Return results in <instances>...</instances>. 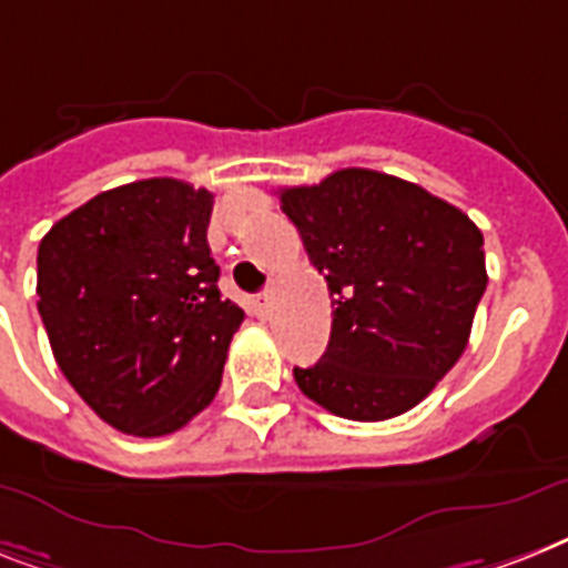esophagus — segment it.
<instances>
[{"mask_svg": "<svg viewBox=\"0 0 568 568\" xmlns=\"http://www.w3.org/2000/svg\"><path fill=\"white\" fill-rule=\"evenodd\" d=\"M271 306H274V292H262L256 294V308H260L262 315H271Z\"/></svg>", "mask_w": 568, "mask_h": 568, "instance_id": "obj_1", "label": "esophagus"}]
</instances>
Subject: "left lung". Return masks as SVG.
Returning a JSON list of instances; mask_svg holds the SVG:
<instances>
[{
  "label": "left lung",
  "instance_id": "1",
  "mask_svg": "<svg viewBox=\"0 0 568 568\" xmlns=\"http://www.w3.org/2000/svg\"><path fill=\"white\" fill-rule=\"evenodd\" d=\"M335 297L326 353L294 367L300 390L362 423L423 403L467 349L487 288L481 230L394 174L341 169L280 192Z\"/></svg>",
  "mask_w": 568,
  "mask_h": 568
}]
</instances>
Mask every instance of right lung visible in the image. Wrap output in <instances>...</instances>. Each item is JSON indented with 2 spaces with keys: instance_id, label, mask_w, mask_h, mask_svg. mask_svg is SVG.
Segmentation results:
<instances>
[{
  "instance_id": "right-lung-1",
  "label": "right lung",
  "mask_w": 568,
  "mask_h": 568,
  "mask_svg": "<svg viewBox=\"0 0 568 568\" xmlns=\"http://www.w3.org/2000/svg\"><path fill=\"white\" fill-rule=\"evenodd\" d=\"M212 197L174 178L136 180L69 212L37 251L54 362L124 435H172L219 394L244 312L219 292Z\"/></svg>"
}]
</instances>
